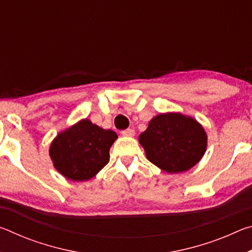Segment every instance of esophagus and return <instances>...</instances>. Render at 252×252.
<instances>
[{
	"label": "esophagus",
	"mask_w": 252,
	"mask_h": 252,
	"mask_svg": "<svg viewBox=\"0 0 252 252\" xmlns=\"http://www.w3.org/2000/svg\"><path fill=\"white\" fill-rule=\"evenodd\" d=\"M121 134L126 135V136H133L134 135V130H132V129L123 130V131H121Z\"/></svg>",
	"instance_id": "obj_1"
}]
</instances>
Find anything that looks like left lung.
Returning a JSON list of instances; mask_svg holds the SVG:
<instances>
[{"mask_svg":"<svg viewBox=\"0 0 252 252\" xmlns=\"http://www.w3.org/2000/svg\"><path fill=\"white\" fill-rule=\"evenodd\" d=\"M148 160L168 173H179L198 163L207 148L203 127L180 113H162L139 136Z\"/></svg>","mask_w":252,"mask_h":252,"instance_id":"8db88e82","label":"left lung"}]
</instances>
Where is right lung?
<instances>
[{
  "label": "right lung",
  "mask_w": 252,
  "mask_h": 252,
  "mask_svg": "<svg viewBox=\"0 0 252 252\" xmlns=\"http://www.w3.org/2000/svg\"><path fill=\"white\" fill-rule=\"evenodd\" d=\"M117 133L82 120L53 140L50 156L58 171L72 181H85L108 164Z\"/></svg>",
  "instance_id": "1"
}]
</instances>
